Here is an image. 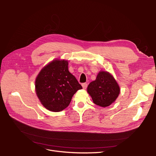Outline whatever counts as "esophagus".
I'll return each instance as SVG.
<instances>
[{
    "label": "esophagus",
    "mask_w": 156,
    "mask_h": 156,
    "mask_svg": "<svg viewBox=\"0 0 156 156\" xmlns=\"http://www.w3.org/2000/svg\"><path fill=\"white\" fill-rule=\"evenodd\" d=\"M82 87H83V89H86L87 88V83H82Z\"/></svg>",
    "instance_id": "esophagus-1"
}]
</instances>
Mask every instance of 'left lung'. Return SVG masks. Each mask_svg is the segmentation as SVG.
Masks as SVG:
<instances>
[{
	"mask_svg": "<svg viewBox=\"0 0 156 156\" xmlns=\"http://www.w3.org/2000/svg\"><path fill=\"white\" fill-rule=\"evenodd\" d=\"M87 92L94 104L105 108L115 102L120 93V88L111 73L101 71L95 80L88 85Z\"/></svg>",
	"mask_w": 156,
	"mask_h": 156,
	"instance_id": "8db88e82",
	"label": "left lung"
}]
</instances>
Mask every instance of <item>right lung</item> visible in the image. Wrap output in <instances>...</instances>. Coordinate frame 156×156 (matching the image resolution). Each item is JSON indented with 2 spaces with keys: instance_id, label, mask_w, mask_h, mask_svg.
I'll list each match as a JSON object with an SVG mask.
<instances>
[{
  "instance_id": "obj_1",
  "label": "right lung",
  "mask_w": 156,
  "mask_h": 156,
  "mask_svg": "<svg viewBox=\"0 0 156 156\" xmlns=\"http://www.w3.org/2000/svg\"><path fill=\"white\" fill-rule=\"evenodd\" d=\"M82 87L68 70V62L55 59L44 66L35 80V92L41 104L52 112L66 108Z\"/></svg>"
}]
</instances>
